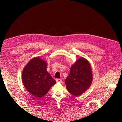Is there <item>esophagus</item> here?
Masks as SVG:
<instances>
[{
	"label": "esophagus",
	"instance_id": "obj_1",
	"mask_svg": "<svg viewBox=\"0 0 122 122\" xmlns=\"http://www.w3.org/2000/svg\"><path fill=\"white\" fill-rule=\"evenodd\" d=\"M56 82H62V80L61 79H57L56 80Z\"/></svg>",
	"mask_w": 122,
	"mask_h": 122
}]
</instances>
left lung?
<instances>
[{
    "instance_id": "left-lung-1",
    "label": "left lung",
    "mask_w": 122,
    "mask_h": 122,
    "mask_svg": "<svg viewBox=\"0 0 122 122\" xmlns=\"http://www.w3.org/2000/svg\"><path fill=\"white\" fill-rule=\"evenodd\" d=\"M92 79L90 64L85 58L80 57L71 66L65 80L67 89L71 94L79 97L90 87Z\"/></svg>"
}]
</instances>
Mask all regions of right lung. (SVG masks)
<instances>
[{
    "label": "right lung",
    "instance_id": "right-lung-1",
    "mask_svg": "<svg viewBox=\"0 0 122 122\" xmlns=\"http://www.w3.org/2000/svg\"><path fill=\"white\" fill-rule=\"evenodd\" d=\"M47 62L39 57L31 59L23 69V84L31 95L41 98L46 95L50 88L56 84L47 71Z\"/></svg>",
    "mask_w": 122,
    "mask_h": 122
}]
</instances>
